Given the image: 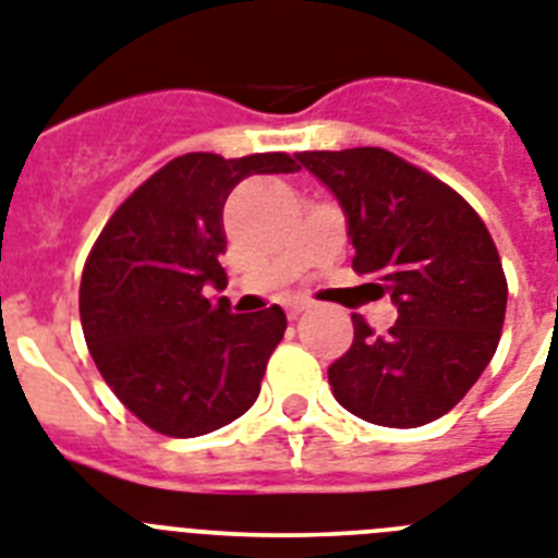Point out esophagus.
<instances>
[{"instance_id": "esophagus-1", "label": "esophagus", "mask_w": 558, "mask_h": 558, "mask_svg": "<svg viewBox=\"0 0 558 558\" xmlns=\"http://www.w3.org/2000/svg\"><path fill=\"white\" fill-rule=\"evenodd\" d=\"M310 310V301H289L287 303V315L289 318H298V315H303V312Z\"/></svg>"}]
</instances>
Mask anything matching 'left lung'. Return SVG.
<instances>
[{"label": "left lung", "instance_id": "1", "mask_svg": "<svg viewBox=\"0 0 558 558\" xmlns=\"http://www.w3.org/2000/svg\"><path fill=\"white\" fill-rule=\"evenodd\" d=\"M338 197L357 275L398 320L355 338L329 366L335 401L381 427H421L468 396L499 347L507 280L484 220L459 192L384 148L294 154Z\"/></svg>", "mask_w": 558, "mask_h": 558}]
</instances>
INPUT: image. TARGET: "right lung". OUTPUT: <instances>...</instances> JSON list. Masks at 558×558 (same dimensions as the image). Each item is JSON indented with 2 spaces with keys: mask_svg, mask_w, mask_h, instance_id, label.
<instances>
[{
  "mask_svg": "<svg viewBox=\"0 0 558 558\" xmlns=\"http://www.w3.org/2000/svg\"><path fill=\"white\" fill-rule=\"evenodd\" d=\"M280 151L226 160L192 151L162 166L117 208L90 248L80 320L90 357L146 427L194 438L255 404L287 332L280 306L232 315L223 289V206L240 180L292 174Z\"/></svg>",
  "mask_w": 558,
  "mask_h": 558,
  "instance_id": "obj_1",
  "label": "right lung"
}]
</instances>
